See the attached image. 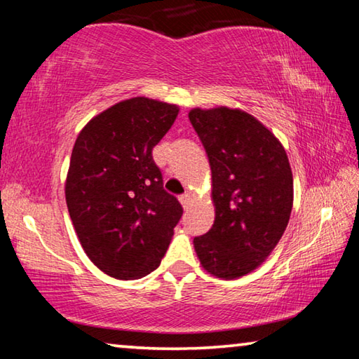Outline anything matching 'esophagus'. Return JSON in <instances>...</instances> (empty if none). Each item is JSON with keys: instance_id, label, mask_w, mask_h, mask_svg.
I'll list each match as a JSON object with an SVG mask.
<instances>
[{"instance_id": "esophagus-1", "label": "esophagus", "mask_w": 359, "mask_h": 359, "mask_svg": "<svg viewBox=\"0 0 359 359\" xmlns=\"http://www.w3.org/2000/svg\"><path fill=\"white\" fill-rule=\"evenodd\" d=\"M179 201L182 204V208H188V204L191 203V196L188 193H185V194H182V196L179 198Z\"/></svg>"}]
</instances>
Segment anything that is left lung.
<instances>
[{
  "mask_svg": "<svg viewBox=\"0 0 359 359\" xmlns=\"http://www.w3.org/2000/svg\"><path fill=\"white\" fill-rule=\"evenodd\" d=\"M212 172L215 220L193 239L204 271L234 280L264 263L282 239L293 209V172L282 142L241 109L188 112Z\"/></svg>",
  "mask_w": 359,
  "mask_h": 359,
  "instance_id": "left-lung-1",
  "label": "left lung"
}]
</instances>
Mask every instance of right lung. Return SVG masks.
I'll return each instance as SVG.
<instances>
[{"instance_id":"add662e5","label":"right lung","mask_w":359,"mask_h":359,"mask_svg":"<svg viewBox=\"0 0 359 359\" xmlns=\"http://www.w3.org/2000/svg\"><path fill=\"white\" fill-rule=\"evenodd\" d=\"M179 106L136 96L83 126L72 147L65 196L79 242L104 274L136 280L165 257L182 214L151 158Z\"/></svg>"}]
</instances>
